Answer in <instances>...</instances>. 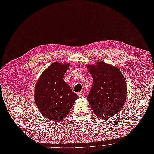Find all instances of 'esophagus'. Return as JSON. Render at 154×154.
<instances>
[{
	"label": "esophagus",
	"instance_id": "obj_1",
	"mask_svg": "<svg viewBox=\"0 0 154 154\" xmlns=\"http://www.w3.org/2000/svg\"><path fill=\"white\" fill-rule=\"evenodd\" d=\"M78 95H79V97H83V92H79V93H78Z\"/></svg>",
	"mask_w": 154,
	"mask_h": 154
}]
</instances>
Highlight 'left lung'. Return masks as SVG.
<instances>
[{
    "instance_id": "left-lung-1",
    "label": "left lung",
    "mask_w": 154,
    "mask_h": 154,
    "mask_svg": "<svg viewBox=\"0 0 154 154\" xmlns=\"http://www.w3.org/2000/svg\"><path fill=\"white\" fill-rule=\"evenodd\" d=\"M93 77V85L87 100L93 112L106 120L122 109L127 99L126 81L119 70L103 61L87 66Z\"/></svg>"
}]
</instances>
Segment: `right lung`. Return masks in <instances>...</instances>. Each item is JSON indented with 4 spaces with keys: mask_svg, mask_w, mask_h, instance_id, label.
I'll return each mask as SVG.
<instances>
[{
    "mask_svg": "<svg viewBox=\"0 0 154 154\" xmlns=\"http://www.w3.org/2000/svg\"><path fill=\"white\" fill-rule=\"evenodd\" d=\"M69 64L55 62L42 74L35 88L34 99L38 110L54 122L64 119L79 96L64 82Z\"/></svg>",
    "mask_w": 154,
    "mask_h": 154,
    "instance_id": "add662e5",
    "label": "right lung"
}]
</instances>
